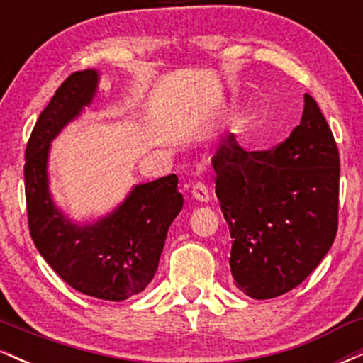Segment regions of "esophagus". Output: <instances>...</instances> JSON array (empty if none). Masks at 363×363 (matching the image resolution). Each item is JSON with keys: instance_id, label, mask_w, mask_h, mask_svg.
<instances>
[{"instance_id": "34e87169", "label": "esophagus", "mask_w": 363, "mask_h": 363, "mask_svg": "<svg viewBox=\"0 0 363 363\" xmlns=\"http://www.w3.org/2000/svg\"><path fill=\"white\" fill-rule=\"evenodd\" d=\"M191 194L196 201H201V203H208L210 201V191L205 182H194L193 187H191Z\"/></svg>"}]
</instances>
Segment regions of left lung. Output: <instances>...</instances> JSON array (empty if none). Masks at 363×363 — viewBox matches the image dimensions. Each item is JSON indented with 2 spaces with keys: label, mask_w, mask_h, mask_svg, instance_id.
<instances>
[{
  "label": "left lung",
  "mask_w": 363,
  "mask_h": 363,
  "mask_svg": "<svg viewBox=\"0 0 363 363\" xmlns=\"http://www.w3.org/2000/svg\"><path fill=\"white\" fill-rule=\"evenodd\" d=\"M303 102L301 124L278 147L247 152L228 135L211 160L232 277L257 301L301 285L338 230V147L318 102L309 94Z\"/></svg>",
  "instance_id": "8db88e82"
}]
</instances>
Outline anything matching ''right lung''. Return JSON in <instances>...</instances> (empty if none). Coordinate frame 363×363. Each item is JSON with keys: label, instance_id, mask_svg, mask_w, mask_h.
I'll list each match as a JSON object with an SVG mask.
<instances>
[{"label": "right lung", "instance_id": "obj_1", "mask_svg": "<svg viewBox=\"0 0 363 363\" xmlns=\"http://www.w3.org/2000/svg\"><path fill=\"white\" fill-rule=\"evenodd\" d=\"M99 73L69 74L40 112L25 150V199L28 230L45 262L74 290L102 301L121 302L140 294L155 277L165 237L184 199L177 176L133 187L106 218L77 225L54 206L49 193L51 141L89 106Z\"/></svg>", "mask_w": 363, "mask_h": 363}]
</instances>
